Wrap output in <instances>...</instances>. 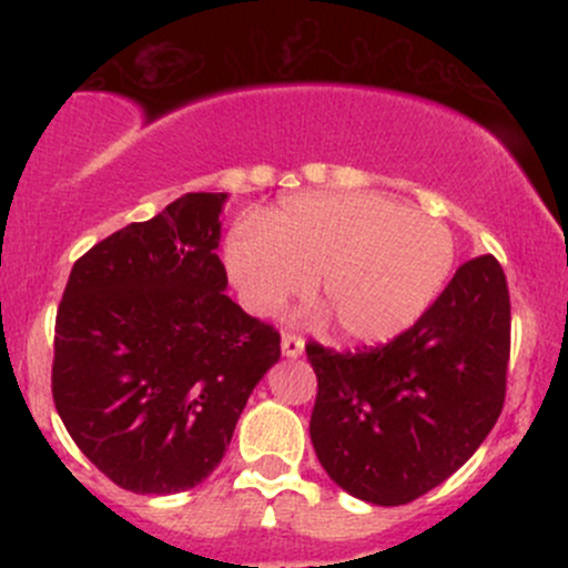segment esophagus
I'll return each instance as SVG.
<instances>
[{
  "label": "esophagus",
  "mask_w": 568,
  "mask_h": 568,
  "mask_svg": "<svg viewBox=\"0 0 568 568\" xmlns=\"http://www.w3.org/2000/svg\"><path fill=\"white\" fill-rule=\"evenodd\" d=\"M280 349H283L285 357H302L304 355V338L283 334V342H280Z\"/></svg>",
  "instance_id": "1"
}]
</instances>
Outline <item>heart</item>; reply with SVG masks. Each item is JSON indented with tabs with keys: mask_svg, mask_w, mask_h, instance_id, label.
Masks as SVG:
<instances>
[{
	"mask_svg": "<svg viewBox=\"0 0 568 568\" xmlns=\"http://www.w3.org/2000/svg\"><path fill=\"white\" fill-rule=\"evenodd\" d=\"M234 232L226 270L251 312L312 293L355 342H387L425 315L454 262L452 234L427 213L366 192L296 194Z\"/></svg>",
	"mask_w": 568,
	"mask_h": 568,
	"instance_id": "1",
	"label": "heart"
}]
</instances>
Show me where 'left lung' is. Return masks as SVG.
I'll return each instance as SVG.
<instances>
[{
    "mask_svg": "<svg viewBox=\"0 0 568 568\" xmlns=\"http://www.w3.org/2000/svg\"><path fill=\"white\" fill-rule=\"evenodd\" d=\"M317 374L310 438L336 486L395 507L454 475L505 403L510 293L499 262L462 264L408 331L374 349L306 344Z\"/></svg>",
    "mask_w": 568,
    "mask_h": 568,
    "instance_id": "left-lung-1",
    "label": "left lung"
}]
</instances>
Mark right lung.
Segmentation results:
<instances>
[{
  "label": "right lung",
  "mask_w": 568,
  "mask_h": 568,
  "mask_svg": "<svg viewBox=\"0 0 568 568\" xmlns=\"http://www.w3.org/2000/svg\"><path fill=\"white\" fill-rule=\"evenodd\" d=\"M226 192L128 224L71 270L55 317L53 400L80 452L135 494L194 488L224 459L280 334L226 296Z\"/></svg>",
  "instance_id": "1"
}]
</instances>
